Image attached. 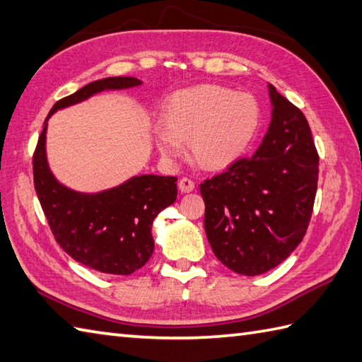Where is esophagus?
<instances>
[{
	"mask_svg": "<svg viewBox=\"0 0 362 362\" xmlns=\"http://www.w3.org/2000/svg\"><path fill=\"white\" fill-rule=\"evenodd\" d=\"M194 182L188 179V177H182V179L179 180V189L182 191V193H191V191L194 189Z\"/></svg>",
	"mask_w": 362,
	"mask_h": 362,
	"instance_id": "esophagus-1",
	"label": "esophagus"
}]
</instances>
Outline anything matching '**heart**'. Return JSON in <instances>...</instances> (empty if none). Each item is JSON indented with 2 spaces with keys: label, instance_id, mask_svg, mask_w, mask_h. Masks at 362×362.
Segmentation results:
<instances>
[{
  "label": "heart",
  "instance_id": "obj_1",
  "mask_svg": "<svg viewBox=\"0 0 362 362\" xmlns=\"http://www.w3.org/2000/svg\"><path fill=\"white\" fill-rule=\"evenodd\" d=\"M259 122L255 99L221 86H197L175 91L161 110L165 132L157 146L165 157L182 156L180 143H189L199 165L219 169L232 165L249 148Z\"/></svg>",
  "mask_w": 362,
  "mask_h": 362
}]
</instances>
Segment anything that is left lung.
Segmentation results:
<instances>
[{
    "mask_svg": "<svg viewBox=\"0 0 362 362\" xmlns=\"http://www.w3.org/2000/svg\"><path fill=\"white\" fill-rule=\"evenodd\" d=\"M272 119L253 157L204 180L205 233L222 264L259 275L286 259L308 230L319 153L302 110L269 83Z\"/></svg>",
    "mask_w": 362,
    "mask_h": 362,
    "instance_id": "8db88e82",
    "label": "left lung"
}]
</instances>
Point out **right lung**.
Masks as SVG:
<instances>
[{
  "instance_id": "add662e5",
  "label": "right lung",
  "mask_w": 362,
  "mask_h": 362,
  "mask_svg": "<svg viewBox=\"0 0 362 362\" xmlns=\"http://www.w3.org/2000/svg\"><path fill=\"white\" fill-rule=\"evenodd\" d=\"M136 78H107L59 99L57 109L81 103L103 90L140 86ZM46 121L34 151V187L57 244L81 264L113 275L143 267L153 252L152 222L175 202L177 177L140 175L98 194H81L54 179L45 156Z\"/></svg>"
}]
</instances>
